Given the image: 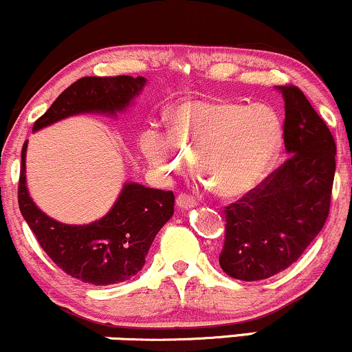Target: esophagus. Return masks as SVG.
Segmentation results:
<instances>
[{
	"instance_id": "34e87169",
	"label": "esophagus",
	"mask_w": 352,
	"mask_h": 352,
	"mask_svg": "<svg viewBox=\"0 0 352 352\" xmlns=\"http://www.w3.org/2000/svg\"><path fill=\"white\" fill-rule=\"evenodd\" d=\"M176 206L179 209H191L196 206V199L189 196V194H179V196L176 197Z\"/></svg>"
}]
</instances>
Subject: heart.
<instances>
[{"label": "heart", "instance_id": "1", "mask_svg": "<svg viewBox=\"0 0 352 352\" xmlns=\"http://www.w3.org/2000/svg\"><path fill=\"white\" fill-rule=\"evenodd\" d=\"M283 143L282 120L267 105L188 100L171 113L169 131L142 133L143 155L161 175L184 173L191 158L224 197H241L265 179Z\"/></svg>", "mask_w": 352, "mask_h": 352}]
</instances>
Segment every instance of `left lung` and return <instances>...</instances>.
<instances>
[{
	"label": "left lung",
	"instance_id": "obj_1",
	"mask_svg": "<svg viewBox=\"0 0 352 352\" xmlns=\"http://www.w3.org/2000/svg\"><path fill=\"white\" fill-rule=\"evenodd\" d=\"M283 142L290 156L254 191L229 204L219 265L242 282L265 280L301 257L331 206L336 143L298 87L282 85Z\"/></svg>",
	"mask_w": 352,
	"mask_h": 352
}]
</instances>
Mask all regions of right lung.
I'll return each mask as SVG.
<instances>
[{"mask_svg":"<svg viewBox=\"0 0 352 352\" xmlns=\"http://www.w3.org/2000/svg\"><path fill=\"white\" fill-rule=\"evenodd\" d=\"M144 77H82L54 100L32 130L77 113H110L125 110L142 92ZM26 148L21 153L18 186L19 210L49 258L65 274L92 285L130 280L144 265V257L160 229L175 212L173 191L126 183L107 216L87 226H69L51 219L29 197Z\"/></svg>","mask_w":352,"mask_h":352,"instance_id":"1","label":"right lung"}]
</instances>
